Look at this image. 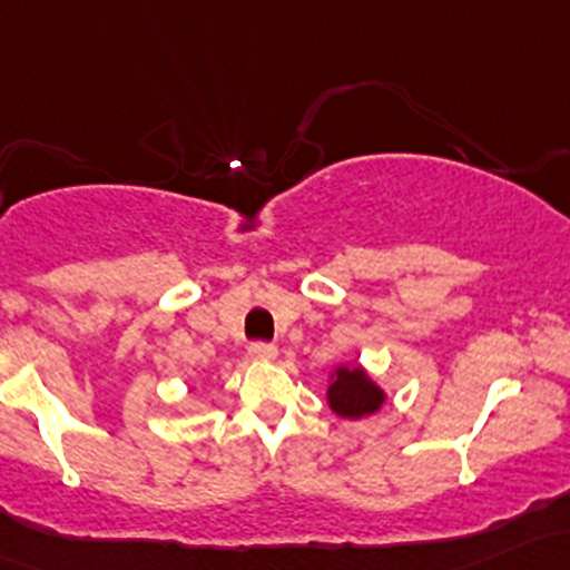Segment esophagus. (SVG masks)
<instances>
[{
    "label": "esophagus",
    "mask_w": 570,
    "mask_h": 570,
    "mask_svg": "<svg viewBox=\"0 0 570 570\" xmlns=\"http://www.w3.org/2000/svg\"><path fill=\"white\" fill-rule=\"evenodd\" d=\"M248 356H252L254 362H273L278 352H275V346H271V343H252V346H248Z\"/></svg>",
    "instance_id": "esophagus-1"
}]
</instances>
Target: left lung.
Instances as JSON below:
<instances>
[{"label": "left lung", "mask_w": 570, "mask_h": 570, "mask_svg": "<svg viewBox=\"0 0 570 570\" xmlns=\"http://www.w3.org/2000/svg\"><path fill=\"white\" fill-rule=\"evenodd\" d=\"M386 392L360 362H343L335 365L327 376V405L335 416L365 419L384 409Z\"/></svg>", "instance_id": "1"}]
</instances>
